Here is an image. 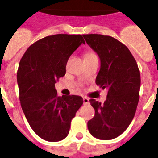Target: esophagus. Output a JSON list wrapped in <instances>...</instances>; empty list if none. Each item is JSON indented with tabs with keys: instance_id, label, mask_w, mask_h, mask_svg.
Returning a JSON list of instances; mask_svg holds the SVG:
<instances>
[{
	"instance_id": "obj_1",
	"label": "esophagus",
	"mask_w": 158,
	"mask_h": 158,
	"mask_svg": "<svg viewBox=\"0 0 158 158\" xmlns=\"http://www.w3.org/2000/svg\"><path fill=\"white\" fill-rule=\"evenodd\" d=\"M83 102H84V104H85V105H86V104L89 103V99L88 98L84 97L83 98Z\"/></svg>"
}]
</instances>
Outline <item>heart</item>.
I'll return each instance as SVG.
<instances>
[{
    "instance_id": "obj_1",
    "label": "heart",
    "mask_w": 158,
    "mask_h": 158,
    "mask_svg": "<svg viewBox=\"0 0 158 158\" xmlns=\"http://www.w3.org/2000/svg\"><path fill=\"white\" fill-rule=\"evenodd\" d=\"M94 56H96V54H95L94 52H91V51H87V52H85L84 54L85 59H89V58H92V57Z\"/></svg>"
}]
</instances>
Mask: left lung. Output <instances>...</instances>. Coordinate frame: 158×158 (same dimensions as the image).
I'll return each instance as SVG.
<instances>
[{"mask_svg":"<svg viewBox=\"0 0 158 158\" xmlns=\"http://www.w3.org/2000/svg\"><path fill=\"white\" fill-rule=\"evenodd\" d=\"M83 37L101 60L95 82L108 90L103 104L89 100L95 114L87 126L94 137L112 140L123 133L134 118L140 98V70L128 48L116 39L98 34Z\"/></svg>","mask_w":158,"mask_h":158,"instance_id":"left-lung-1","label":"left lung"}]
</instances>
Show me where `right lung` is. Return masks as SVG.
I'll return each mask as SVG.
<instances>
[{
    "instance_id": "right-lung-1",
    "label": "right lung",
    "mask_w": 158,
    "mask_h": 158,
    "mask_svg": "<svg viewBox=\"0 0 158 158\" xmlns=\"http://www.w3.org/2000/svg\"><path fill=\"white\" fill-rule=\"evenodd\" d=\"M81 44V35L58 34L27 48L17 73L22 109L33 131L48 141L64 139L72 119L83 104L77 95L58 97L55 83L66 73L68 60Z\"/></svg>"
}]
</instances>
